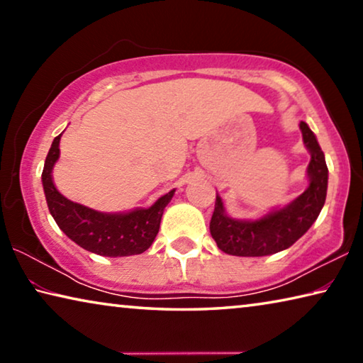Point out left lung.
Wrapping results in <instances>:
<instances>
[{
  "label": "left lung",
  "mask_w": 363,
  "mask_h": 363,
  "mask_svg": "<svg viewBox=\"0 0 363 363\" xmlns=\"http://www.w3.org/2000/svg\"><path fill=\"white\" fill-rule=\"evenodd\" d=\"M306 149L311 153L307 167L309 186L290 203L275 208L257 219H235L225 213L223 199L216 195L210 223L211 237L218 248L232 256H267L290 248L309 230L320 214L327 199L328 168L315 134L301 121Z\"/></svg>",
  "instance_id": "8db88e82"
}]
</instances>
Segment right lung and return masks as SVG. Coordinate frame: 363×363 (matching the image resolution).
<instances>
[{"mask_svg":"<svg viewBox=\"0 0 363 363\" xmlns=\"http://www.w3.org/2000/svg\"><path fill=\"white\" fill-rule=\"evenodd\" d=\"M60 136L62 134L52 140L41 174L49 213L59 229L79 247L99 256H131L149 250L158 233L164 206L173 199L176 189L160 196L149 208L126 213H102L75 203L60 194L52 181V168L60 155Z\"/></svg>","mask_w":363,"mask_h":363,"instance_id":"add662e5","label":"right lung"}]
</instances>
